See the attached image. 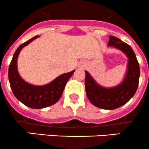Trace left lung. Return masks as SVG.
<instances>
[{"instance_id":"1","label":"left lung","mask_w":149,"mask_h":149,"mask_svg":"<svg viewBox=\"0 0 149 149\" xmlns=\"http://www.w3.org/2000/svg\"><path fill=\"white\" fill-rule=\"evenodd\" d=\"M107 46L120 50L127 58V70L123 81L115 86L104 87L88 72L85 71V85L87 96L95 107L112 110L125 105L135 95L139 82L140 67L132 48L121 40L110 35Z\"/></svg>"}]
</instances>
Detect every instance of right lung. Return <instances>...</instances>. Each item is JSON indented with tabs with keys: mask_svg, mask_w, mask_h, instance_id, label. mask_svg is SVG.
Masks as SVG:
<instances>
[{
	"mask_svg": "<svg viewBox=\"0 0 149 149\" xmlns=\"http://www.w3.org/2000/svg\"><path fill=\"white\" fill-rule=\"evenodd\" d=\"M38 38V35L35 36L19 45L13 56L8 68V79L13 93L19 101L32 109L45 108L56 104L61 98L66 83L75 71L74 70L59 75L43 85H32L24 80L17 70L18 56L24 47Z\"/></svg>",
	"mask_w": 149,
	"mask_h": 149,
	"instance_id": "right-lung-1",
	"label": "right lung"
}]
</instances>
